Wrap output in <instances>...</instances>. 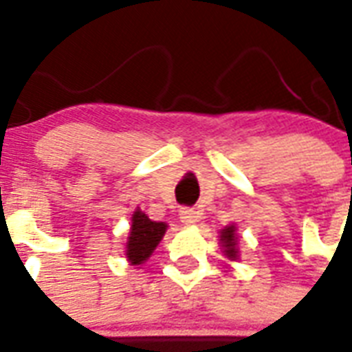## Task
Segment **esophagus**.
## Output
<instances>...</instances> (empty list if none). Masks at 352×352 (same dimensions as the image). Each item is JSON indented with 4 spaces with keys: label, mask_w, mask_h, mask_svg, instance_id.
Here are the masks:
<instances>
[{
    "label": "esophagus",
    "mask_w": 352,
    "mask_h": 352,
    "mask_svg": "<svg viewBox=\"0 0 352 352\" xmlns=\"http://www.w3.org/2000/svg\"><path fill=\"white\" fill-rule=\"evenodd\" d=\"M199 219L197 212L193 208H182L181 210V221L184 225H195Z\"/></svg>",
    "instance_id": "obj_1"
}]
</instances>
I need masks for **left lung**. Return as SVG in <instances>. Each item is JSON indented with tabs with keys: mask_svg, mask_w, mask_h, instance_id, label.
Returning a JSON list of instances; mask_svg holds the SVG:
<instances>
[{
	"mask_svg": "<svg viewBox=\"0 0 352 352\" xmlns=\"http://www.w3.org/2000/svg\"><path fill=\"white\" fill-rule=\"evenodd\" d=\"M235 226H226L225 230H221V243L225 248V256L230 259H237V243H235Z\"/></svg>",
	"mask_w": 352,
	"mask_h": 352,
	"instance_id": "left-lung-1",
	"label": "left lung"
}]
</instances>
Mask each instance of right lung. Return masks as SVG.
<instances>
[{"label":"right lung","instance_id":"1","mask_svg":"<svg viewBox=\"0 0 352 352\" xmlns=\"http://www.w3.org/2000/svg\"><path fill=\"white\" fill-rule=\"evenodd\" d=\"M168 225L151 221L142 210H135L131 217V230L126 243V257L131 265H142L166 234Z\"/></svg>","mask_w":352,"mask_h":352}]
</instances>
